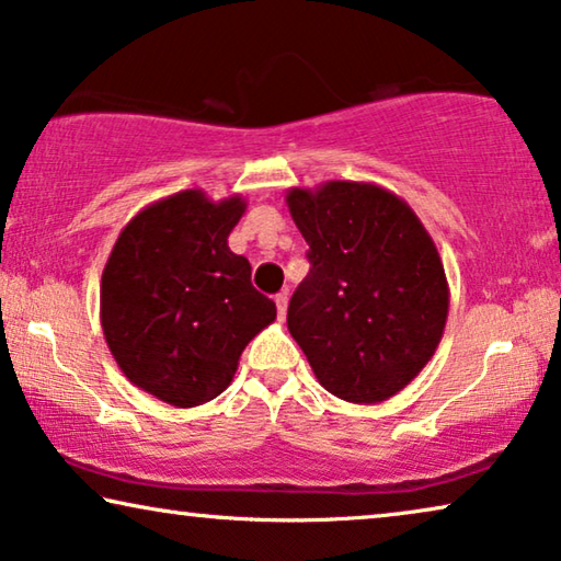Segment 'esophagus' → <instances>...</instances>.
Returning a JSON list of instances; mask_svg holds the SVG:
<instances>
[{
    "mask_svg": "<svg viewBox=\"0 0 561 561\" xmlns=\"http://www.w3.org/2000/svg\"><path fill=\"white\" fill-rule=\"evenodd\" d=\"M274 302H277V314H279V320H284V314H287V305H289L287 291H279V295L274 297Z\"/></svg>",
    "mask_w": 561,
    "mask_h": 561,
    "instance_id": "34e87169",
    "label": "esophagus"
}]
</instances>
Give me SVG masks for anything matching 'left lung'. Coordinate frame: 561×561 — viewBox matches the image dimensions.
Here are the masks:
<instances>
[{
  "label": "left lung",
  "instance_id": "1",
  "mask_svg": "<svg viewBox=\"0 0 561 561\" xmlns=\"http://www.w3.org/2000/svg\"><path fill=\"white\" fill-rule=\"evenodd\" d=\"M312 270L289 299L287 328L324 390L382 403L436 353L448 279L431 233L392 191L363 181L289 188Z\"/></svg>",
  "mask_w": 561,
  "mask_h": 561
}]
</instances>
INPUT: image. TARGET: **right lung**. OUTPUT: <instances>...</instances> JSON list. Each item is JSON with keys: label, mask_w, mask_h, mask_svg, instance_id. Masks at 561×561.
Instances as JSON below:
<instances>
[{"label": "right lung", "mask_w": 561, "mask_h": 561, "mask_svg": "<svg viewBox=\"0 0 561 561\" xmlns=\"http://www.w3.org/2000/svg\"><path fill=\"white\" fill-rule=\"evenodd\" d=\"M244 211L239 194L179 191L133 216L107 256L105 342L125 378L163 403L196 408L221 396L244 347L277 317L252 287V266L229 249Z\"/></svg>", "instance_id": "obj_1"}]
</instances>
